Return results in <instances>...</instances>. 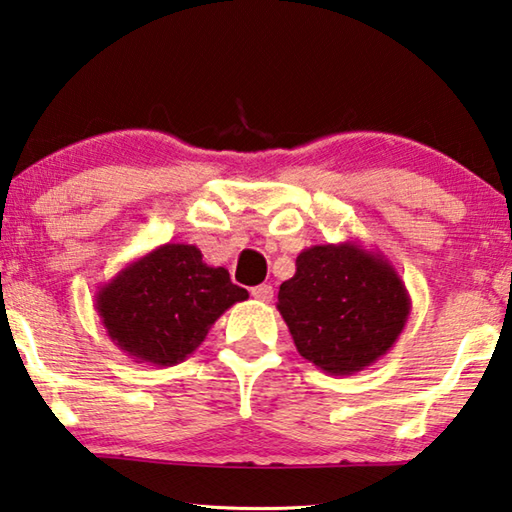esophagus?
I'll use <instances>...</instances> for the list:
<instances>
[{
    "instance_id": "1",
    "label": "esophagus",
    "mask_w": 512,
    "mask_h": 512,
    "mask_svg": "<svg viewBox=\"0 0 512 512\" xmlns=\"http://www.w3.org/2000/svg\"><path fill=\"white\" fill-rule=\"evenodd\" d=\"M250 295H253L255 300H259V302H271L273 300V286L271 284H259V286L253 288V291H250Z\"/></svg>"
}]
</instances>
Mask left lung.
<instances>
[{"mask_svg":"<svg viewBox=\"0 0 512 512\" xmlns=\"http://www.w3.org/2000/svg\"><path fill=\"white\" fill-rule=\"evenodd\" d=\"M280 286L277 311L300 356L329 376H351L396 345L412 311L392 262L358 241L304 248Z\"/></svg>","mask_w":512,"mask_h":512,"instance_id":"obj_1","label":"left lung"}]
</instances>
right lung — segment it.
Returning <instances> with one entry per match:
<instances>
[{
    "instance_id": "1",
    "label": "right lung",
    "mask_w": 512,
    "mask_h": 512,
    "mask_svg": "<svg viewBox=\"0 0 512 512\" xmlns=\"http://www.w3.org/2000/svg\"><path fill=\"white\" fill-rule=\"evenodd\" d=\"M248 291L192 244H163L98 286L96 311L111 342L136 362L179 365Z\"/></svg>"
}]
</instances>
